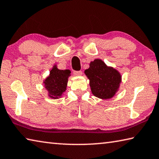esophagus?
<instances>
[{"mask_svg": "<svg viewBox=\"0 0 159 159\" xmlns=\"http://www.w3.org/2000/svg\"><path fill=\"white\" fill-rule=\"evenodd\" d=\"M74 74L75 76H80L82 75V71H74Z\"/></svg>", "mask_w": 159, "mask_h": 159, "instance_id": "34e87169", "label": "esophagus"}]
</instances>
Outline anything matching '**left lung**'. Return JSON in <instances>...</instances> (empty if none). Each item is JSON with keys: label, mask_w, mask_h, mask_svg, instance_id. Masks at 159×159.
Returning a JSON list of instances; mask_svg holds the SVG:
<instances>
[{"label": "left lung", "mask_w": 159, "mask_h": 159, "mask_svg": "<svg viewBox=\"0 0 159 159\" xmlns=\"http://www.w3.org/2000/svg\"><path fill=\"white\" fill-rule=\"evenodd\" d=\"M85 74L89 80L92 93L99 99H111L119 89L122 80L120 72L113 67H108L102 60L92 61Z\"/></svg>", "instance_id": "8db88e82"}]
</instances>
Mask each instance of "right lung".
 Instances as JSON below:
<instances>
[{
  "instance_id": "obj_1",
  "label": "right lung",
  "mask_w": 159,
  "mask_h": 159,
  "mask_svg": "<svg viewBox=\"0 0 159 159\" xmlns=\"http://www.w3.org/2000/svg\"><path fill=\"white\" fill-rule=\"evenodd\" d=\"M71 71L69 70H60L54 65L50 71L49 76L44 80V88L48 91V95L54 99H59L67 89L68 78Z\"/></svg>"
}]
</instances>
